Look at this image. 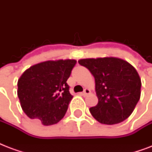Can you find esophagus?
<instances>
[{
  "label": "esophagus",
  "instance_id": "34e87169",
  "mask_svg": "<svg viewBox=\"0 0 152 152\" xmlns=\"http://www.w3.org/2000/svg\"><path fill=\"white\" fill-rule=\"evenodd\" d=\"M90 93H91V91L89 90V89H88V88H85L84 91H83V93H82V95H83V96H87V95H89Z\"/></svg>",
  "mask_w": 152,
  "mask_h": 152
}]
</instances>
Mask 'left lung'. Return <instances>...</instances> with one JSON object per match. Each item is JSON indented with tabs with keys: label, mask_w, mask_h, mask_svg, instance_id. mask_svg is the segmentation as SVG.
I'll list each match as a JSON object with an SVG mask.
<instances>
[{
	"label": "left lung",
	"mask_w": 152,
	"mask_h": 152,
	"mask_svg": "<svg viewBox=\"0 0 152 152\" xmlns=\"http://www.w3.org/2000/svg\"><path fill=\"white\" fill-rule=\"evenodd\" d=\"M78 62L95 77L99 102L90 108L93 117L105 125H115L129 118L141 93V80L134 67L113 57L86 58Z\"/></svg>",
	"instance_id": "1"
}]
</instances>
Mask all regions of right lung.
I'll return each mask as SVG.
<instances>
[{"label": "right lung", "instance_id": "right-lung-1", "mask_svg": "<svg viewBox=\"0 0 152 152\" xmlns=\"http://www.w3.org/2000/svg\"><path fill=\"white\" fill-rule=\"evenodd\" d=\"M76 60L46 61L32 65L18 80L17 95L28 118L43 125L64 118L72 99L66 81Z\"/></svg>", "mask_w": 152, "mask_h": 152}]
</instances>
